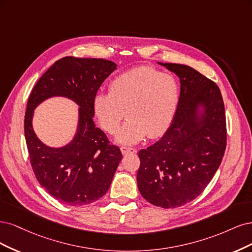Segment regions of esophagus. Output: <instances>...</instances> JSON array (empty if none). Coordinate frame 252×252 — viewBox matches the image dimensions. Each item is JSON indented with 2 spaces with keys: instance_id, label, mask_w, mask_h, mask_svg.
Wrapping results in <instances>:
<instances>
[{
  "instance_id": "esophagus-1",
  "label": "esophagus",
  "mask_w": 252,
  "mask_h": 252,
  "mask_svg": "<svg viewBox=\"0 0 252 252\" xmlns=\"http://www.w3.org/2000/svg\"><path fill=\"white\" fill-rule=\"evenodd\" d=\"M121 153L124 154V155H127V154H131V153H136V150L133 148H126V147H121L120 148Z\"/></svg>"
}]
</instances>
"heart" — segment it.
I'll return each mask as SVG.
<instances>
[{"label":"heart","instance_id":"b5f03b06","mask_svg":"<svg viewBox=\"0 0 252 252\" xmlns=\"http://www.w3.org/2000/svg\"><path fill=\"white\" fill-rule=\"evenodd\" d=\"M180 102V87L169 73L141 66L112 80L108 94L95 96L93 109L102 129L114 135L121 121L128 120L117 134L121 144H136L145 137L155 139L173 124Z\"/></svg>","mask_w":252,"mask_h":252}]
</instances>
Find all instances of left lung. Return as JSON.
I'll list each match as a JSON object with an SVG mask.
<instances>
[{"mask_svg":"<svg viewBox=\"0 0 252 252\" xmlns=\"http://www.w3.org/2000/svg\"><path fill=\"white\" fill-rule=\"evenodd\" d=\"M159 63L180 78L179 108L161 139L138 153L137 184L151 204L176 208L196 199L220 166L227 142L226 116L215 82L185 64ZM198 104L205 107L201 121Z\"/></svg>","mask_w":252,"mask_h":252,"instance_id":"8db88e82","label":"left lung"}]
</instances>
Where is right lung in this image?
<instances>
[{"label": "right lung", "instance_id": "right-lung-1", "mask_svg": "<svg viewBox=\"0 0 252 252\" xmlns=\"http://www.w3.org/2000/svg\"><path fill=\"white\" fill-rule=\"evenodd\" d=\"M115 69L108 60L66 56L40 76L29 95L24 129L30 164L46 191L67 205L90 204L104 196L123 159L119 148L93 121L96 93ZM51 95L68 96L81 107L75 139L61 149L40 143L31 124L36 105Z\"/></svg>", "mask_w": 252, "mask_h": 252}]
</instances>
